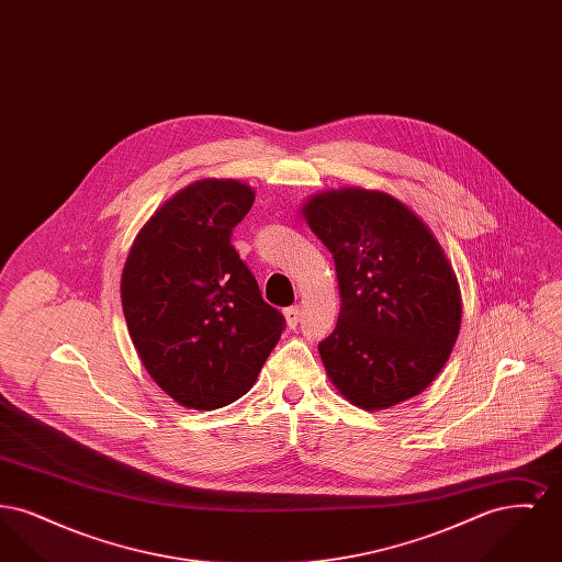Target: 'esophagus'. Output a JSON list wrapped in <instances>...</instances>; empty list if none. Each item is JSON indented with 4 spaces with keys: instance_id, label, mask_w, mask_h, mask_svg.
<instances>
[{
    "instance_id": "obj_1",
    "label": "esophagus",
    "mask_w": 562,
    "mask_h": 562,
    "mask_svg": "<svg viewBox=\"0 0 562 562\" xmlns=\"http://www.w3.org/2000/svg\"><path fill=\"white\" fill-rule=\"evenodd\" d=\"M299 316H301V307H299V305H293V307H286V310H284V318H286V324H289L291 328L296 326Z\"/></svg>"
}]
</instances>
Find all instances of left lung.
<instances>
[{"mask_svg": "<svg viewBox=\"0 0 562 562\" xmlns=\"http://www.w3.org/2000/svg\"><path fill=\"white\" fill-rule=\"evenodd\" d=\"M330 250L341 312L318 346L330 383L364 411L422 394L453 351L461 291L440 241L385 191H322L301 206Z\"/></svg>", "mask_w": 562, "mask_h": 562, "instance_id": "8db88e82", "label": "left lung"}]
</instances>
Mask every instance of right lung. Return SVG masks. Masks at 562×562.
I'll list each match as a JSON object with an SVG mask.
<instances>
[{
  "label": "right lung",
  "mask_w": 562,
  "mask_h": 562,
  "mask_svg": "<svg viewBox=\"0 0 562 562\" xmlns=\"http://www.w3.org/2000/svg\"><path fill=\"white\" fill-rule=\"evenodd\" d=\"M255 189L202 179L166 200L122 269V310L149 376L186 408L244 396L276 348L284 316L268 305L229 244Z\"/></svg>",
  "instance_id": "1"
}]
</instances>
